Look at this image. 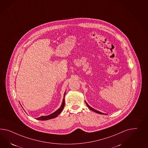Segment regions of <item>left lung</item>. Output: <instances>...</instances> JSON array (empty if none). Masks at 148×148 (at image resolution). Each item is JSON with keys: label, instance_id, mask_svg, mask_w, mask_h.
Segmentation results:
<instances>
[{"label": "left lung", "instance_id": "left-lung-1", "mask_svg": "<svg viewBox=\"0 0 148 148\" xmlns=\"http://www.w3.org/2000/svg\"><path fill=\"white\" fill-rule=\"evenodd\" d=\"M85 103H86V105H87V107L90 109V110H93V111H94V112H95V113H98V114H105L104 113H101V112H99V111H98V110H95L94 108H92L91 107H90V106H89L88 104L87 103V102H85Z\"/></svg>", "mask_w": 148, "mask_h": 148}]
</instances>
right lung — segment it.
I'll list each match as a JSON object with an SVG mask.
<instances>
[{
  "label": "right lung",
  "instance_id": "right-lung-1",
  "mask_svg": "<svg viewBox=\"0 0 148 148\" xmlns=\"http://www.w3.org/2000/svg\"><path fill=\"white\" fill-rule=\"evenodd\" d=\"M64 97L65 94L64 95ZM64 105V99H63V102H62V105H61V107H60V108L58 110H57L56 112H55L53 113L50 114V115H47V116H40V117H39V118H37L36 119H37V120H42V121H43V120H50V119H51L56 118L57 116L61 113V112L62 111V110H63Z\"/></svg>",
  "mask_w": 148,
  "mask_h": 148
}]
</instances>
